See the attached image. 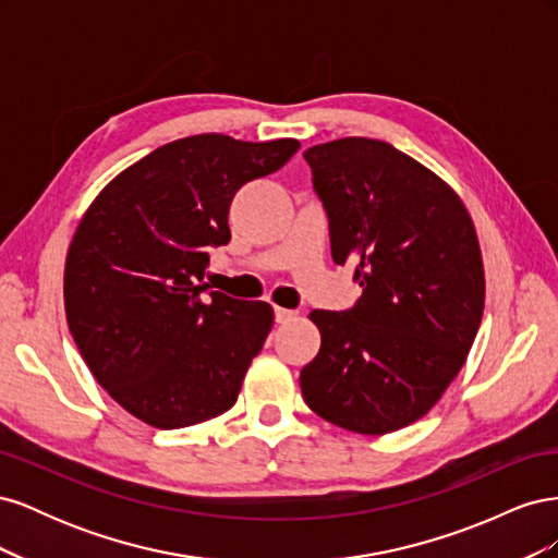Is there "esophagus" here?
<instances>
[{
    "instance_id": "34e87169",
    "label": "esophagus",
    "mask_w": 558,
    "mask_h": 558,
    "mask_svg": "<svg viewBox=\"0 0 558 558\" xmlns=\"http://www.w3.org/2000/svg\"><path fill=\"white\" fill-rule=\"evenodd\" d=\"M291 318H295L293 310H286V307H275V320L277 324H289Z\"/></svg>"
}]
</instances>
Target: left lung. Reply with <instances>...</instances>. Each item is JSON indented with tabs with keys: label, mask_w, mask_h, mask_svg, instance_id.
<instances>
[{
	"label": "left lung",
	"mask_w": 558,
	"mask_h": 558,
	"mask_svg": "<svg viewBox=\"0 0 558 558\" xmlns=\"http://www.w3.org/2000/svg\"><path fill=\"white\" fill-rule=\"evenodd\" d=\"M337 265L363 295L314 310L316 359L302 398L330 424L384 435L440 400L475 342L484 267L470 216L449 185L396 146L344 137L305 150Z\"/></svg>",
	"instance_id": "1"
}]
</instances>
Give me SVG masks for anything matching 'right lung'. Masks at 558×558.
Listing matches in <instances>:
<instances>
[{"mask_svg":"<svg viewBox=\"0 0 558 558\" xmlns=\"http://www.w3.org/2000/svg\"><path fill=\"white\" fill-rule=\"evenodd\" d=\"M300 142L193 134L118 174L81 218L64 312L93 377L132 416L185 428L228 412L272 328L267 302L209 291V248L230 242V202Z\"/></svg>","mask_w":558,"mask_h":558,"instance_id":"1","label":"right lung"}]
</instances>
